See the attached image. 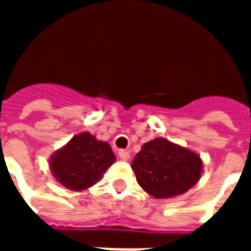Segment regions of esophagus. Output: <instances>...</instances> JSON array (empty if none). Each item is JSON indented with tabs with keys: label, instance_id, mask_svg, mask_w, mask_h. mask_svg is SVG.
Returning <instances> with one entry per match:
<instances>
[{
	"label": "esophagus",
	"instance_id": "1",
	"mask_svg": "<svg viewBox=\"0 0 251 251\" xmlns=\"http://www.w3.org/2000/svg\"><path fill=\"white\" fill-rule=\"evenodd\" d=\"M118 156H120L121 160H125V161H127V160L130 158V153L127 152V151H120V152H118Z\"/></svg>",
	"mask_w": 251,
	"mask_h": 251
}]
</instances>
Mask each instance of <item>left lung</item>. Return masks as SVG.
I'll return each instance as SVG.
<instances>
[{"mask_svg":"<svg viewBox=\"0 0 251 251\" xmlns=\"http://www.w3.org/2000/svg\"><path fill=\"white\" fill-rule=\"evenodd\" d=\"M137 183L156 199L185 194L201 177L203 160L192 149L158 137L145 142L131 161Z\"/></svg>","mask_w":251,"mask_h":251,"instance_id":"1","label":"left lung"}]
</instances>
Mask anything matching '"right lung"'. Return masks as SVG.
Wrapping results in <instances>:
<instances>
[{
  "label": "right lung",
  "mask_w": 251,
  "mask_h": 251,
  "mask_svg": "<svg viewBox=\"0 0 251 251\" xmlns=\"http://www.w3.org/2000/svg\"><path fill=\"white\" fill-rule=\"evenodd\" d=\"M48 163L59 184L71 191H84L102 179L106 169L115 163V154L109 142L82 131L52 153Z\"/></svg>",
  "instance_id": "add662e5"
}]
</instances>
